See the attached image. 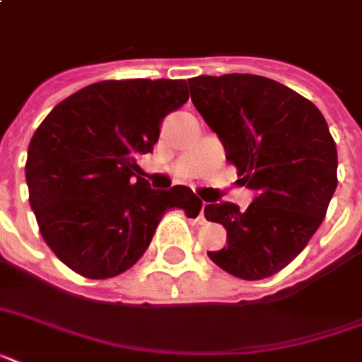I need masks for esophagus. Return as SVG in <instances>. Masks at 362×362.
<instances>
[{
    "mask_svg": "<svg viewBox=\"0 0 362 362\" xmlns=\"http://www.w3.org/2000/svg\"><path fill=\"white\" fill-rule=\"evenodd\" d=\"M199 221H201V223H206V218H204V203L203 206H201V212H199Z\"/></svg>",
    "mask_w": 362,
    "mask_h": 362,
    "instance_id": "esophagus-1",
    "label": "esophagus"
}]
</instances>
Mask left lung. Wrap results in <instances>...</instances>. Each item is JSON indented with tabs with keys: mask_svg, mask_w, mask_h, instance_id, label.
I'll list each match as a JSON object with an SVG mask.
<instances>
[{
	"mask_svg": "<svg viewBox=\"0 0 362 362\" xmlns=\"http://www.w3.org/2000/svg\"><path fill=\"white\" fill-rule=\"evenodd\" d=\"M187 82L227 161L257 192L244 212L233 203L204 206V218L227 231V246L209 257L242 280L270 278L306 247L337 189L329 125L312 101L272 78L233 73Z\"/></svg>",
	"mask_w": 362,
	"mask_h": 362,
	"instance_id": "obj_1",
	"label": "left lung"
}]
</instances>
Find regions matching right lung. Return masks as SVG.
Segmentation results:
<instances>
[{
  "instance_id": "1",
  "label": "right lung",
  "mask_w": 362,
  "mask_h": 362,
  "mask_svg": "<svg viewBox=\"0 0 362 362\" xmlns=\"http://www.w3.org/2000/svg\"><path fill=\"white\" fill-rule=\"evenodd\" d=\"M189 99L186 81H103L64 99L37 127L25 182L42 238L76 274L107 280L131 269L165 212L197 218L186 186L156 192L136 158L153 150L159 125Z\"/></svg>"
}]
</instances>
